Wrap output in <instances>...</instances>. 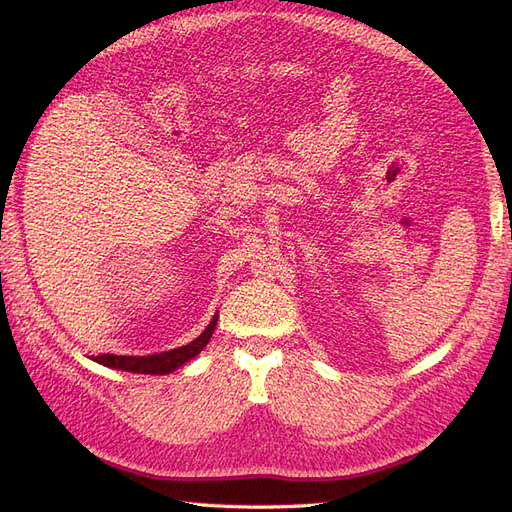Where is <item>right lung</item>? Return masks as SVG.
I'll return each instance as SVG.
<instances>
[{
	"label": "right lung",
	"instance_id": "1",
	"mask_svg": "<svg viewBox=\"0 0 512 512\" xmlns=\"http://www.w3.org/2000/svg\"><path fill=\"white\" fill-rule=\"evenodd\" d=\"M215 324H218V316H213V320L209 322V327L203 333H200L194 339V342H190L188 346L168 350V352H158V354H149V356L100 354V356H91V359H94L100 365H104V367L132 371V374H151V376L170 374V371H175L177 367L192 361L194 356L209 344V339L215 331Z\"/></svg>",
	"mask_w": 512,
	"mask_h": 512
}]
</instances>
